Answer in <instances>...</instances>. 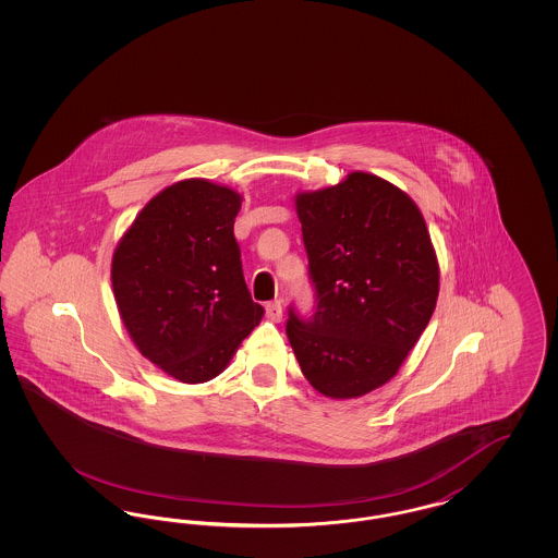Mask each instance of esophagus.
Here are the masks:
<instances>
[{"label": "esophagus", "mask_w": 558, "mask_h": 558, "mask_svg": "<svg viewBox=\"0 0 558 558\" xmlns=\"http://www.w3.org/2000/svg\"><path fill=\"white\" fill-rule=\"evenodd\" d=\"M266 316L271 322H280L282 319V301H269L266 305Z\"/></svg>", "instance_id": "obj_1"}]
</instances>
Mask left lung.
<instances>
[{
	"instance_id": "obj_1",
	"label": "left lung",
	"mask_w": 558,
	"mask_h": 558,
	"mask_svg": "<svg viewBox=\"0 0 558 558\" xmlns=\"http://www.w3.org/2000/svg\"><path fill=\"white\" fill-rule=\"evenodd\" d=\"M310 316L289 307L301 372L326 398H360L396 376L435 310L439 266L414 201L362 171L296 196Z\"/></svg>"
}]
</instances>
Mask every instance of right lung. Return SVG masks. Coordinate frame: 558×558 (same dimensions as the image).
<instances>
[{
    "instance_id": "obj_1",
    "label": "right lung",
    "mask_w": 558,
    "mask_h": 558,
    "mask_svg": "<svg viewBox=\"0 0 558 558\" xmlns=\"http://www.w3.org/2000/svg\"><path fill=\"white\" fill-rule=\"evenodd\" d=\"M239 211L230 187L178 182L142 209L112 257L114 299L133 343L182 383L215 378L264 316L242 274Z\"/></svg>"
}]
</instances>
